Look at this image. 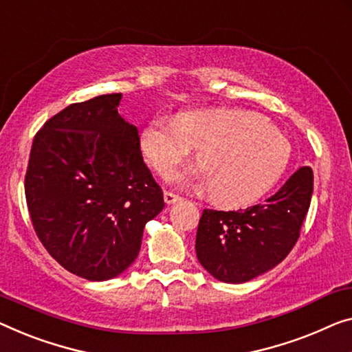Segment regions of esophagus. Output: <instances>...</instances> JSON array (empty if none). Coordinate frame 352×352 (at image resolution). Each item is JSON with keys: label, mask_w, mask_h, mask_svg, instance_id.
I'll use <instances>...</instances> for the list:
<instances>
[{"label": "esophagus", "mask_w": 352, "mask_h": 352, "mask_svg": "<svg viewBox=\"0 0 352 352\" xmlns=\"http://www.w3.org/2000/svg\"><path fill=\"white\" fill-rule=\"evenodd\" d=\"M180 199L182 197L178 196V194H174V192H170V191H164V202L167 204V206L178 202V201H180Z\"/></svg>", "instance_id": "1"}]
</instances>
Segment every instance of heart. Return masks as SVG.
I'll list each match as a JSON object with an SVG mask.
<instances>
[{
    "instance_id": "heart-1",
    "label": "heart",
    "mask_w": 352,
    "mask_h": 352,
    "mask_svg": "<svg viewBox=\"0 0 352 352\" xmlns=\"http://www.w3.org/2000/svg\"><path fill=\"white\" fill-rule=\"evenodd\" d=\"M145 161L164 175L197 150L199 178L213 201L253 204L269 192L291 162L292 146L275 126L248 110L212 109L178 115L175 124L155 120L139 138ZM185 182L183 174L172 175Z\"/></svg>"
}]
</instances>
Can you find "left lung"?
Instances as JSON below:
<instances>
[{"label":"left lung","instance_id":"1","mask_svg":"<svg viewBox=\"0 0 352 352\" xmlns=\"http://www.w3.org/2000/svg\"><path fill=\"white\" fill-rule=\"evenodd\" d=\"M311 194L313 170L305 166L264 204L237 212L204 210L196 235L201 265L234 285L274 269L296 245Z\"/></svg>","mask_w":352,"mask_h":352}]
</instances>
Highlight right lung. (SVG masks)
Segmentation results:
<instances>
[{
  "mask_svg": "<svg viewBox=\"0 0 352 352\" xmlns=\"http://www.w3.org/2000/svg\"><path fill=\"white\" fill-rule=\"evenodd\" d=\"M122 93L63 109L38 131L25 175L31 223L67 272L118 276L138 258L145 224L164 208L139 131L118 113Z\"/></svg>",
  "mask_w": 352,
  "mask_h": 352,
  "instance_id": "add662e5",
  "label": "right lung"
}]
</instances>
